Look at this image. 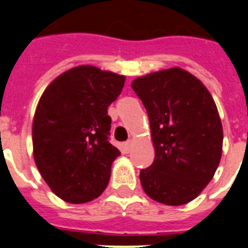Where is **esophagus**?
I'll return each mask as SVG.
<instances>
[{
  "label": "esophagus",
  "instance_id": "1",
  "mask_svg": "<svg viewBox=\"0 0 248 248\" xmlns=\"http://www.w3.org/2000/svg\"><path fill=\"white\" fill-rule=\"evenodd\" d=\"M132 145H134V141L132 140H127L126 143L124 144V148L126 152H130L132 149Z\"/></svg>",
  "mask_w": 248,
  "mask_h": 248
}]
</instances>
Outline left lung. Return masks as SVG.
<instances>
[{"label":"left lung","mask_w":248,"mask_h":248,"mask_svg":"<svg viewBox=\"0 0 248 248\" xmlns=\"http://www.w3.org/2000/svg\"><path fill=\"white\" fill-rule=\"evenodd\" d=\"M151 124L155 161L140 171L152 200L181 206L211 181L223 153V126L211 93L181 68L149 73L132 81Z\"/></svg>","instance_id":"1"}]
</instances>
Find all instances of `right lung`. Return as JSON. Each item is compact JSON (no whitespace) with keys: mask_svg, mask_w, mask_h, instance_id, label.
Wrapping results in <instances>:
<instances>
[{"mask_svg":"<svg viewBox=\"0 0 248 248\" xmlns=\"http://www.w3.org/2000/svg\"><path fill=\"white\" fill-rule=\"evenodd\" d=\"M124 76L78 65L56 77L33 117V157L41 176L68 203H86L104 192L113 161L108 107L124 89Z\"/></svg>","mask_w":248,"mask_h":248,"instance_id":"add662e5","label":"right lung"}]
</instances>
